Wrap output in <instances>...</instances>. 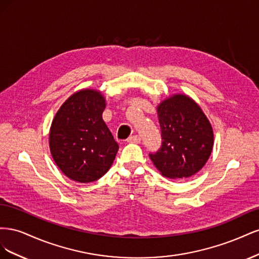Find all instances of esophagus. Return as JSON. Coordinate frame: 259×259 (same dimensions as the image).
<instances>
[{
	"label": "esophagus",
	"instance_id": "esophagus-1",
	"mask_svg": "<svg viewBox=\"0 0 259 259\" xmlns=\"http://www.w3.org/2000/svg\"><path fill=\"white\" fill-rule=\"evenodd\" d=\"M140 140H142V138H140V136H138V135H134V136H131V137L127 139V142H128V143L139 144V143H140Z\"/></svg>",
	"mask_w": 259,
	"mask_h": 259
}]
</instances>
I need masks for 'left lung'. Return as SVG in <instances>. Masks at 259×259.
I'll return each instance as SVG.
<instances>
[{
    "instance_id": "8db88e82",
    "label": "left lung",
    "mask_w": 259,
    "mask_h": 259,
    "mask_svg": "<svg viewBox=\"0 0 259 259\" xmlns=\"http://www.w3.org/2000/svg\"><path fill=\"white\" fill-rule=\"evenodd\" d=\"M162 145L149 153L161 174L188 178L204 166L213 149V130L201 108L185 95H175L158 107Z\"/></svg>"
}]
</instances>
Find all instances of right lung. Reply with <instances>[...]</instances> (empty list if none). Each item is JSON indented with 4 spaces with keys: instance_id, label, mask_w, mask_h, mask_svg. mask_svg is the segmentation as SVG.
<instances>
[{
    "instance_id": "add662e5",
    "label": "right lung",
    "mask_w": 259,
    "mask_h": 259,
    "mask_svg": "<svg viewBox=\"0 0 259 259\" xmlns=\"http://www.w3.org/2000/svg\"><path fill=\"white\" fill-rule=\"evenodd\" d=\"M105 99L83 90L69 97L55 115L50 132L54 161L67 177L92 183L112 165L119 145L103 120Z\"/></svg>"
}]
</instances>
